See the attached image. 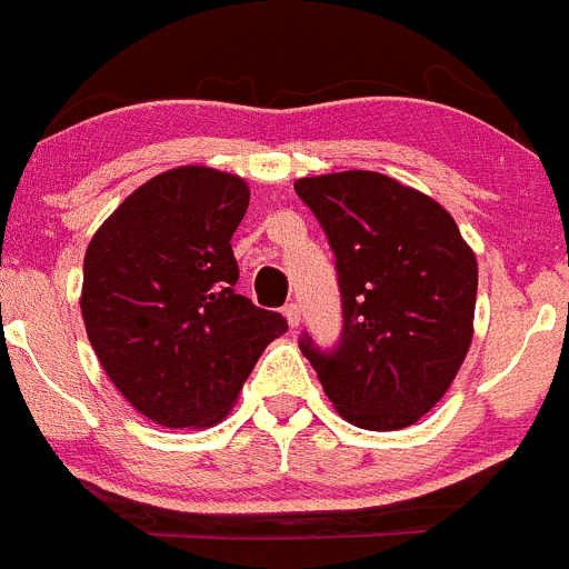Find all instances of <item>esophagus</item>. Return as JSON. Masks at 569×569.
<instances>
[{
  "mask_svg": "<svg viewBox=\"0 0 569 569\" xmlns=\"http://www.w3.org/2000/svg\"><path fill=\"white\" fill-rule=\"evenodd\" d=\"M283 317L289 320L291 328H297V326H300V306H297V302H286Z\"/></svg>",
  "mask_w": 569,
  "mask_h": 569,
  "instance_id": "obj_1",
  "label": "esophagus"
}]
</instances>
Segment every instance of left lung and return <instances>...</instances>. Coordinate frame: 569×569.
I'll return each mask as SVG.
<instances>
[{
    "mask_svg": "<svg viewBox=\"0 0 569 569\" xmlns=\"http://www.w3.org/2000/svg\"><path fill=\"white\" fill-rule=\"evenodd\" d=\"M337 254L342 337L300 350L339 416L359 429L412 427L458 376L475 337L477 258L427 193L385 173L295 182Z\"/></svg>",
    "mask_w": 569,
    "mask_h": 569,
    "instance_id": "8db88e82",
    "label": "left lung"
}]
</instances>
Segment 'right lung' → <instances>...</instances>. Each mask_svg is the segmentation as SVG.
Instances as JSON below:
<instances>
[{
	"mask_svg": "<svg viewBox=\"0 0 569 569\" xmlns=\"http://www.w3.org/2000/svg\"><path fill=\"white\" fill-rule=\"evenodd\" d=\"M241 177L184 164L148 179L83 258L81 315L111 385L171 429L219 423L286 320L238 295Z\"/></svg>",
	"mask_w": 569,
	"mask_h": 569,
	"instance_id": "right-lung-1",
	"label": "right lung"
}]
</instances>
